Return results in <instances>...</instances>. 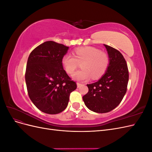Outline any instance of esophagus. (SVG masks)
Here are the masks:
<instances>
[{
  "label": "esophagus",
  "mask_w": 152,
  "mask_h": 152,
  "mask_svg": "<svg viewBox=\"0 0 152 152\" xmlns=\"http://www.w3.org/2000/svg\"><path fill=\"white\" fill-rule=\"evenodd\" d=\"M77 87H78V88H79V87H80L82 85V84L80 83V82H77Z\"/></svg>",
  "instance_id": "34e87169"
}]
</instances>
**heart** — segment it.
I'll use <instances>...</instances> for the list:
<instances>
[{"instance_id":"obj_1","label":"heart","mask_w":152,"mask_h":152,"mask_svg":"<svg viewBox=\"0 0 152 152\" xmlns=\"http://www.w3.org/2000/svg\"><path fill=\"white\" fill-rule=\"evenodd\" d=\"M61 63L66 72L72 75L82 63V70L73 75L77 80H96L102 77L107 71L110 65L109 55L94 47L78 48L73 51V56L66 54L61 59Z\"/></svg>"}]
</instances>
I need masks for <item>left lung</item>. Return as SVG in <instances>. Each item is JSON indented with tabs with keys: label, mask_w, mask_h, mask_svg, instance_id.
I'll return each instance as SVG.
<instances>
[{
	"label": "left lung",
	"mask_w": 152,
	"mask_h": 152,
	"mask_svg": "<svg viewBox=\"0 0 152 152\" xmlns=\"http://www.w3.org/2000/svg\"><path fill=\"white\" fill-rule=\"evenodd\" d=\"M110 57L105 74L94 83L87 84L89 91L83 96L86 107L96 113H107L121 103L127 91L129 71L120 51L104 44Z\"/></svg>",
	"instance_id": "8db88e82"
}]
</instances>
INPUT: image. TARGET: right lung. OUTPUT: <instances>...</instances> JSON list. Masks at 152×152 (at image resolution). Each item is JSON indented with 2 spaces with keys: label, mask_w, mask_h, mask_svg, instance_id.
I'll list each match as a JSON object with an SVG mask.
<instances>
[{
  "label": "right lung",
  "mask_w": 152,
  "mask_h": 152,
  "mask_svg": "<svg viewBox=\"0 0 152 152\" xmlns=\"http://www.w3.org/2000/svg\"><path fill=\"white\" fill-rule=\"evenodd\" d=\"M68 49L65 45L47 41L35 48L28 57L25 72L27 91L35 107L45 113L63 112L70 93L77 88L61 63Z\"/></svg>",
  "instance_id": "add662e5"
}]
</instances>
